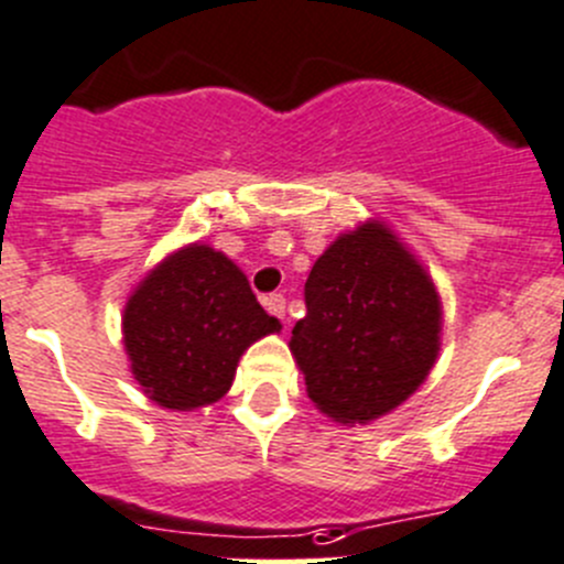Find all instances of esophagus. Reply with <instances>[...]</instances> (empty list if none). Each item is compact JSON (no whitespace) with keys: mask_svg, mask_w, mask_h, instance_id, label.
<instances>
[{"mask_svg":"<svg viewBox=\"0 0 564 564\" xmlns=\"http://www.w3.org/2000/svg\"><path fill=\"white\" fill-rule=\"evenodd\" d=\"M264 306L267 312L275 314L278 319H286V297H283V294H270V297H264Z\"/></svg>","mask_w":564,"mask_h":564,"instance_id":"1","label":"esophagus"}]
</instances>
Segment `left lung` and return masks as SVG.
Here are the masks:
<instances>
[{
  "label": "left lung",
  "instance_id": "1",
  "mask_svg": "<svg viewBox=\"0 0 564 564\" xmlns=\"http://www.w3.org/2000/svg\"><path fill=\"white\" fill-rule=\"evenodd\" d=\"M306 308L289 350L314 406L341 425H367L401 406L440 356V292L378 219L339 234L314 261Z\"/></svg>",
  "mask_w": 564,
  "mask_h": 564
}]
</instances>
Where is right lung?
Segmentation results:
<instances>
[{
	"instance_id": "obj_1",
	"label": "right lung",
	"mask_w": 564,
	"mask_h": 564,
	"mask_svg": "<svg viewBox=\"0 0 564 564\" xmlns=\"http://www.w3.org/2000/svg\"><path fill=\"white\" fill-rule=\"evenodd\" d=\"M278 330L245 272L203 241L158 261L122 314L130 372L152 403L172 412L217 403L247 347Z\"/></svg>"
}]
</instances>
